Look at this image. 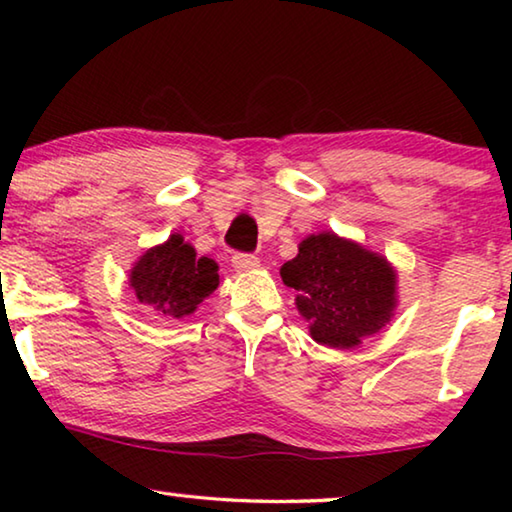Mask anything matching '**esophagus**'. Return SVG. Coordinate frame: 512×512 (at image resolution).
Here are the masks:
<instances>
[{
	"label": "esophagus",
	"mask_w": 512,
	"mask_h": 512,
	"mask_svg": "<svg viewBox=\"0 0 512 512\" xmlns=\"http://www.w3.org/2000/svg\"><path fill=\"white\" fill-rule=\"evenodd\" d=\"M232 266L237 268V271H255V268H259V259L255 257V255H244V253H239V255H235L232 257Z\"/></svg>",
	"instance_id": "1"
}]
</instances>
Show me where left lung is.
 <instances>
[{
	"mask_svg": "<svg viewBox=\"0 0 512 512\" xmlns=\"http://www.w3.org/2000/svg\"><path fill=\"white\" fill-rule=\"evenodd\" d=\"M296 289V307L311 339L336 350L359 348L391 323L397 309V271L388 259L336 232H318L298 244L280 268Z\"/></svg>",
	"mask_w": 512,
	"mask_h": 512,
	"instance_id": "obj_1",
	"label": "left lung"
}]
</instances>
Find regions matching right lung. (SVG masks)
<instances>
[{"label": "right lung", "mask_w": 512, "mask_h": 512, "mask_svg": "<svg viewBox=\"0 0 512 512\" xmlns=\"http://www.w3.org/2000/svg\"><path fill=\"white\" fill-rule=\"evenodd\" d=\"M219 282V264L210 257H198L180 232L146 250L128 275L135 298L167 320L194 314Z\"/></svg>", "instance_id": "right-lung-1"}]
</instances>
